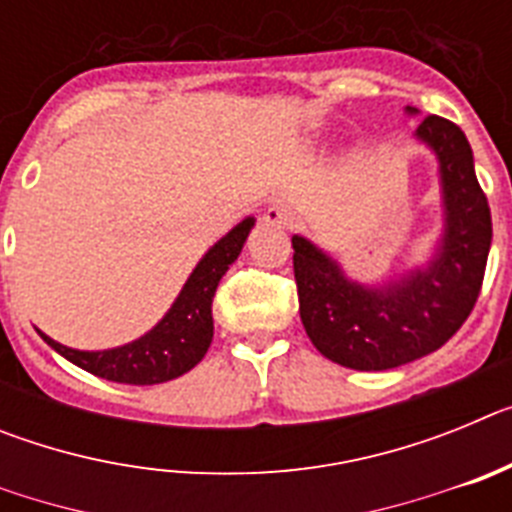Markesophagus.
<instances>
[{
    "label": "esophagus",
    "mask_w": 512,
    "mask_h": 512,
    "mask_svg": "<svg viewBox=\"0 0 512 512\" xmlns=\"http://www.w3.org/2000/svg\"><path fill=\"white\" fill-rule=\"evenodd\" d=\"M292 220H295V217H292V212H289L287 207H282V205H271V207H266V212H264V223L266 225H277V228H292Z\"/></svg>",
    "instance_id": "obj_1"
}]
</instances>
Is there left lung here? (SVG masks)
I'll return each mask as SVG.
<instances>
[{"mask_svg":"<svg viewBox=\"0 0 512 512\" xmlns=\"http://www.w3.org/2000/svg\"><path fill=\"white\" fill-rule=\"evenodd\" d=\"M415 135L436 151L446 205L441 251L428 269L366 289L305 238H292L302 325L325 359L348 369L382 372L441 348L469 318L485 279L492 217L467 135L438 115L423 117Z\"/></svg>","mask_w":512,"mask_h":512,"instance_id":"8db88e82","label":"left lung"}]
</instances>
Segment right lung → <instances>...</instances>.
<instances>
[{"instance_id":"obj_1","label":"right lung","mask_w":512,"mask_h":512,"mask_svg":"<svg viewBox=\"0 0 512 512\" xmlns=\"http://www.w3.org/2000/svg\"><path fill=\"white\" fill-rule=\"evenodd\" d=\"M251 228L253 217H246L223 241H217L192 271V277L187 279L182 295L176 297L171 310L166 312V318L138 341L110 348V351H76V348L61 346L45 333L40 336L71 364L110 382L161 384L182 377L192 366L200 364L210 348L212 297H215L217 282L238 259Z\"/></svg>"}]
</instances>
